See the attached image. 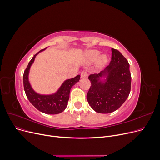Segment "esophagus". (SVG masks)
<instances>
[{
	"label": "esophagus",
	"mask_w": 160,
	"mask_h": 160,
	"mask_svg": "<svg viewBox=\"0 0 160 160\" xmlns=\"http://www.w3.org/2000/svg\"><path fill=\"white\" fill-rule=\"evenodd\" d=\"M87 76H88V73H87V70H82V72H81V78H86V77H87Z\"/></svg>",
	"instance_id": "34e87169"
}]
</instances>
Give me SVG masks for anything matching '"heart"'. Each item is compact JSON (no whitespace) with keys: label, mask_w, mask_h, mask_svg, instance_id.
<instances>
[{"label":"heart","mask_w":160,"mask_h":160,"mask_svg":"<svg viewBox=\"0 0 160 160\" xmlns=\"http://www.w3.org/2000/svg\"><path fill=\"white\" fill-rule=\"evenodd\" d=\"M99 54V52L97 50H90L87 53V58L88 61L90 62H93L96 59V67L98 68H102L103 66H104L107 61V58L105 55H101L98 57Z\"/></svg>","instance_id":"obj_1"}]
</instances>
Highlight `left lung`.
Wrapping results in <instances>:
<instances>
[{
	"mask_svg": "<svg viewBox=\"0 0 160 160\" xmlns=\"http://www.w3.org/2000/svg\"><path fill=\"white\" fill-rule=\"evenodd\" d=\"M129 63L118 50L112 48L110 62L104 71L90 74L91 82L87 98L92 109L98 113L108 114L118 110L129 96L131 75ZM106 76L102 82L100 78Z\"/></svg>",
	"mask_w": 160,
	"mask_h": 160,
	"instance_id": "8db88e82",
	"label": "left lung"
}]
</instances>
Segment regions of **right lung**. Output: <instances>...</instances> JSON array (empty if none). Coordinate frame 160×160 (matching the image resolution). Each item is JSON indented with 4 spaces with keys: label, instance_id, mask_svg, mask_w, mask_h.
<instances>
[{
    "label": "right lung",
    "instance_id": "1",
    "mask_svg": "<svg viewBox=\"0 0 160 160\" xmlns=\"http://www.w3.org/2000/svg\"><path fill=\"white\" fill-rule=\"evenodd\" d=\"M44 49L40 50L34 55L28 63L23 75L24 89L26 95L32 104L39 111L47 114H57L63 112L67 107L69 99L70 89L80 79V75L73 78L66 80L59 89L52 95H40L37 93L31 87L28 81V73L32 64L33 62L35 56Z\"/></svg>",
    "mask_w": 160,
    "mask_h": 160
}]
</instances>
